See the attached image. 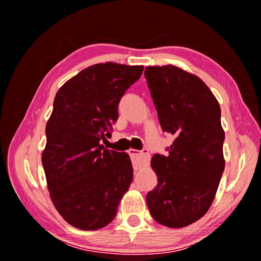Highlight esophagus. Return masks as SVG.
<instances>
[{
	"label": "esophagus",
	"instance_id": "34e87169",
	"mask_svg": "<svg viewBox=\"0 0 261 261\" xmlns=\"http://www.w3.org/2000/svg\"><path fill=\"white\" fill-rule=\"evenodd\" d=\"M128 154L132 156V159L133 160H139V165H140V163H147L149 160V154L147 152V149H142V151H137V149L134 148H130L129 151H128Z\"/></svg>",
	"mask_w": 261,
	"mask_h": 261
}]
</instances>
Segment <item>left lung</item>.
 <instances>
[{"mask_svg":"<svg viewBox=\"0 0 261 261\" xmlns=\"http://www.w3.org/2000/svg\"><path fill=\"white\" fill-rule=\"evenodd\" d=\"M148 89L162 129L176 139L169 154H154L158 185L146 196L156 222L183 228L208 212L224 170L219 102L204 82L173 65L147 66Z\"/></svg>","mask_w":261,"mask_h":261,"instance_id":"1","label":"left lung"}]
</instances>
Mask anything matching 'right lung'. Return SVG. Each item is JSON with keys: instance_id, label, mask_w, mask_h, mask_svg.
I'll use <instances>...</instances> for the list:
<instances>
[{"instance_id": "obj_1", "label": "right lung", "mask_w": 261, "mask_h": 261, "mask_svg": "<svg viewBox=\"0 0 261 261\" xmlns=\"http://www.w3.org/2000/svg\"><path fill=\"white\" fill-rule=\"evenodd\" d=\"M142 71L141 65L96 64L56 94L41 162L53 204L78 229L108 226L133 180L129 155L99 141L110 135L120 99Z\"/></svg>"}]
</instances>
